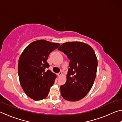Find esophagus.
Returning <instances> with one entry per match:
<instances>
[{"instance_id":"esophagus-1","label":"esophagus","mask_w":122,"mask_h":122,"mask_svg":"<svg viewBox=\"0 0 122 122\" xmlns=\"http://www.w3.org/2000/svg\"><path fill=\"white\" fill-rule=\"evenodd\" d=\"M62 75V72H60V73L57 74V75L59 76H61Z\"/></svg>"}]
</instances>
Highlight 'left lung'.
Here are the masks:
<instances>
[{
  "instance_id": "left-lung-1",
  "label": "left lung",
  "mask_w": 122,
  "mask_h": 122,
  "mask_svg": "<svg viewBox=\"0 0 122 122\" xmlns=\"http://www.w3.org/2000/svg\"><path fill=\"white\" fill-rule=\"evenodd\" d=\"M70 60L67 81L60 86L65 100L77 101L88 93L96 76L97 59L89 45L80 41L65 42L58 48Z\"/></svg>"
}]
</instances>
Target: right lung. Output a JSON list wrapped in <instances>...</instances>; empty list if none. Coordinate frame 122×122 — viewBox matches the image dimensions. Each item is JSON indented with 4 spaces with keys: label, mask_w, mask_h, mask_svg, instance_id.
<instances>
[{
    "label": "right lung",
    "mask_w": 122,
    "mask_h": 122,
    "mask_svg": "<svg viewBox=\"0 0 122 122\" xmlns=\"http://www.w3.org/2000/svg\"><path fill=\"white\" fill-rule=\"evenodd\" d=\"M60 46L45 40L33 41L27 46L18 61V71L20 84L25 94L34 101L48 96L56 75L50 70L47 60L49 54Z\"/></svg>",
    "instance_id": "add662e5"
}]
</instances>
